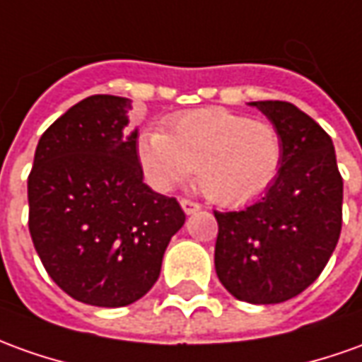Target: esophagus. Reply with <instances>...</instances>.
<instances>
[{"instance_id": "esophagus-1", "label": "esophagus", "mask_w": 362, "mask_h": 362, "mask_svg": "<svg viewBox=\"0 0 362 362\" xmlns=\"http://www.w3.org/2000/svg\"><path fill=\"white\" fill-rule=\"evenodd\" d=\"M181 206H183L185 214H193L197 211H201V205L195 203V201H189V199H181Z\"/></svg>"}]
</instances>
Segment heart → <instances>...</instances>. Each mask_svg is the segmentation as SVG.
<instances>
[{
    "instance_id": "b5f03b06",
    "label": "heart",
    "mask_w": 362,
    "mask_h": 362,
    "mask_svg": "<svg viewBox=\"0 0 362 362\" xmlns=\"http://www.w3.org/2000/svg\"><path fill=\"white\" fill-rule=\"evenodd\" d=\"M136 156L157 191L175 189L197 169V183L206 199L236 206L270 189L284 163V144L268 122L205 108L167 119L165 134L141 132Z\"/></svg>"
}]
</instances>
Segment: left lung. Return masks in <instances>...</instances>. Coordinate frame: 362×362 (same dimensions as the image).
<instances>
[{
  "instance_id": "8db88e82",
  "label": "left lung",
  "mask_w": 362,
  "mask_h": 362,
  "mask_svg": "<svg viewBox=\"0 0 362 362\" xmlns=\"http://www.w3.org/2000/svg\"><path fill=\"white\" fill-rule=\"evenodd\" d=\"M284 144V163L260 201L218 213L216 276L236 300L281 303L311 286L343 223V177L327 132L290 102H250Z\"/></svg>"
}]
</instances>
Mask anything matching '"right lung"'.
<instances>
[{
	"label": "right lung",
	"instance_id": "1",
	"mask_svg": "<svg viewBox=\"0 0 362 362\" xmlns=\"http://www.w3.org/2000/svg\"><path fill=\"white\" fill-rule=\"evenodd\" d=\"M132 100L94 94L47 128L27 179L29 233L52 281L71 298L122 308L156 284L185 213L144 183L129 129Z\"/></svg>",
	"mask_w": 362,
	"mask_h": 362
}]
</instances>
